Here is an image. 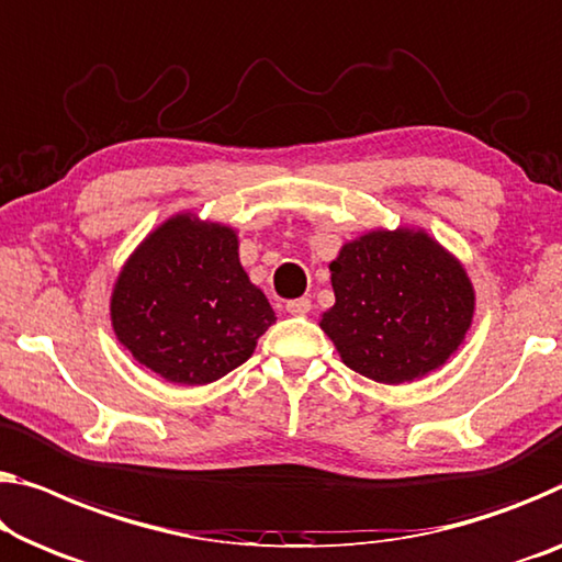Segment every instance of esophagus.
<instances>
[{
    "instance_id": "1",
    "label": "esophagus",
    "mask_w": 562,
    "mask_h": 562,
    "mask_svg": "<svg viewBox=\"0 0 562 562\" xmlns=\"http://www.w3.org/2000/svg\"><path fill=\"white\" fill-rule=\"evenodd\" d=\"M284 307H288L290 315H307L310 307H313V303H310L307 297H297V300H290V303Z\"/></svg>"
}]
</instances>
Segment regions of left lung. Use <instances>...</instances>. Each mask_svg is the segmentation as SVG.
<instances>
[{
    "label": "left lung",
    "mask_w": 562,
    "mask_h": 562,
    "mask_svg": "<svg viewBox=\"0 0 562 562\" xmlns=\"http://www.w3.org/2000/svg\"><path fill=\"white\" fill-rule=\"evenodd\" d=\"M335 305L321 328L342 363L379 383L424 379L464 342L474 288L422 229L368 232L330 262Z\"/></svg>",
    "instance_id": "obj_1"
}]
</instances>
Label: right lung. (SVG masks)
I'll return each mask as SVG.
<instances>
[{
	"label": "right lung",
	"instance_id": "add662e5",
	"mask_svg": "<svg viewBox=\"0 0 562 562\" xmlns=\"http://www.w3.org/2000/svg\"><path fill=\"white\" fill-rule=\"evenodd\" d=\"M111 321L140 366L169 383L204 386L255 353L274 310L239 265L237 232L176 214L123 265Z\"/></svg>",
	"mask_w": 562,
	"mask_h": 562
}]
</instances>
